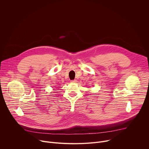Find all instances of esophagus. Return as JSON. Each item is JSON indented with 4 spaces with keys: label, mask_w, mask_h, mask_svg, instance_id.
I'll use <instances>...</instances> for the list:
<instances>
[{
    "label": "esophagus",
    "mask_w": 149,
    "mask_h": 149,
    "mask_svg": "<svg viewBox=\"0 0 149 149\" xmlns=\"http://www.w3.org/2000/svg\"><path fill=\"white\" fill-rule=\"evenodd\" d=\"M77 81L76 79L71 80V83H77Z\"/></svg>",
    "instance_id": "obj_1"
}]
</instances>
